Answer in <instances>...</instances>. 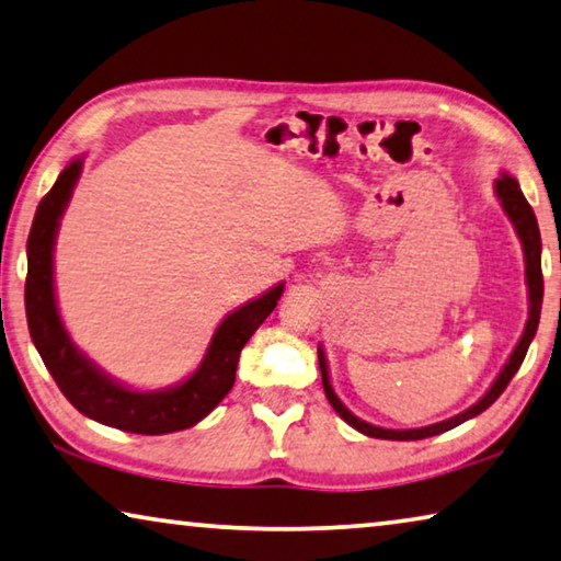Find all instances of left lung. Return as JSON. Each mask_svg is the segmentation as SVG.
Masks as SVG:
<instances>
[{"instance_id": "left-lung-1", "label": "left lung", "mask_w": 561, "mask_h": 561, "mask_svg": "<svg viewBox=\"0 0 561 561\" xmlns=\"http://www.w3.org/2000/svg\"><path fill=\"white\" fill-rule=\"evenodd\" d=\"M494 192L496 197L502 202V209L506 211V217L512 219L514 229H517V237L522 242L524 249V274H527V289H529V319H527V327H524V334L522 340L514 346L512 357L506 359V364L500 371V377L494 379V385L489 387V392L479 399L477 404H472L465 412L451 416V420H444L437 424H430V426H420V430H385V426H375L369 422L359 420V416H354L350 409L342 404V399L334 394L332 389V381H329V367H327V357H324V350L319 346V369H322V385H324V394L329 399V404L334 407V412L342 416V420L354 426V430L367 434V437H375V439H394V442H412V439H426V437H434V434H442V432H449L459 426L461 422L472 420V416L482 414L486 407H492L500 394L510 385L512 377L517 375V369L522 367L524 357H527V350L531 340H535L537 334V327H539V314H541V297H545V279H541V237H539V225H537V217L535 211H531L529 202L524 199V194L519 190V182L514 180L512 174L502 172L500 180L494 182Z\"/></svg>"}]
</instances>
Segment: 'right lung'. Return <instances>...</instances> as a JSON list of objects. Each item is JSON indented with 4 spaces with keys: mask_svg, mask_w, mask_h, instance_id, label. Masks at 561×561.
Masks as SVG:
<instances>
[{
    "mask_svg": "<svg viewBox=\"0 0 561 561\" xmlns=\"http://www.w3.org/2000/svg\"><path fill=\"white\" fill-rule=\"evenodd\" d=\"M79 172H82V159H75L61 169L55 186L39 202L30 239H26L24 309L32 342L61 394L89 420L131 434L190 430L234 387L242 346L277 307L284 284H277L262 297L247 301L244 307L221 319L207 354L190 379L167 389H154V392H137V389L119 385L77 350L57 309L55 239Z\"/></svg>",
    "mask_w": 561,
    "mask_h": 561,
    "instance_id": "1",
    "label": "right lung"
}]
</instances>
